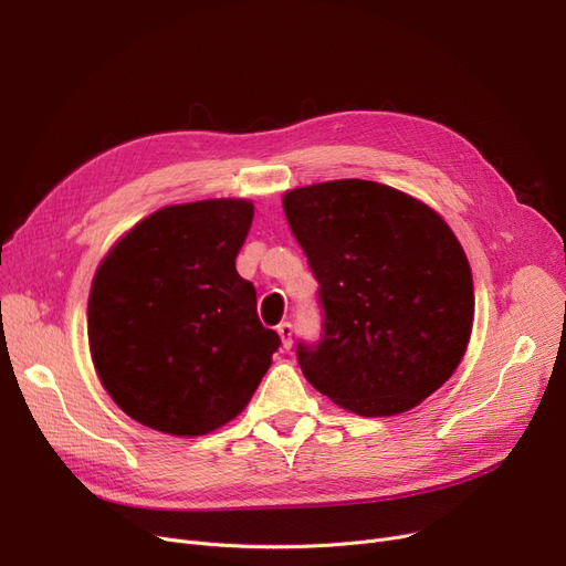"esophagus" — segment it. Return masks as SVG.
I'll return each mask as SVG.
<instances>
[{"label":"esophagus","mask_w":566,"mask_h":566,"mask_svg":"<svg viewBox=\"0 0 566 566\" xmlns=\"http://www.w3.org/2000/svg\"><path fill=\"white\" fill-rule=\"evenodd\" d=\"M277 335L282 337V346H284V348H291V337H293V325H291L289 321H284V323H280V325H277Z\"/></svg>","instance_id":"esophagus-1"}]
</instances>
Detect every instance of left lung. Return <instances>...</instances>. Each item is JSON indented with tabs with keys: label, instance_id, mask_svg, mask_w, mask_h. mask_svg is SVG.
<instances>
[{
	"label": "left lung",
	"instance_id": "8db88e82",
	"mask_svg": "<svg viewBox=\"0 0 566 566\" xmlns=\"http://www.w3.org/2000/svg\"><path fill=\"white\" fill-rule=\"evenodd\" d=\"M286 222L318 282L305 378L365 418L410 410L459 367L474 314L470 265L436 211L390 186L344 178L291 190Z\"/></svg>",
	"mask_w": 566,
	"mask_h": 566
}]
</instances>
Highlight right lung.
<instances>
[{
	"label": "right lung",
	"mask_w": 566,
	"mask_h": 566,
	"mask_svg": "<svg viewBox=\"0 0 566 566\" xmlns=\"http://www.w3.org/2000/svg\"><path fill=\"white\" fill-rule=\"evenodd\" d=\"M252 218L245 199L167 206L98 265L88 348L109 397L144 427L203 436L227 424L282 346L235 271Z\"/></svg>",
	"instance_id": "1"
}]
</instances>
